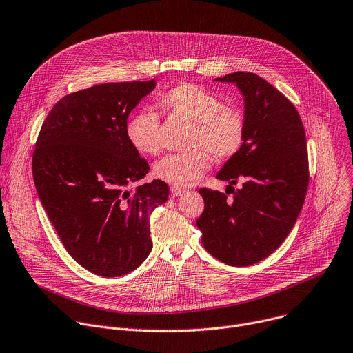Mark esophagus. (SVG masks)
<instances>
[{
	"label": "esophagus",
	"mask_w": 353,
	"mask_h": 353,
	"mask_svg": "<svg viewBox=\"0 0 353 353\" xmlns=\"http://www.w3.org/2000/svg\"><path fill=\"white\" fill-rule=\"evenodd\" d=\"M185 192H186V189H183V188H181V186H171V196H174V197H179V196H182Z\"/></svg>",
	"instance_id": "obj_1"
}]
</instances>
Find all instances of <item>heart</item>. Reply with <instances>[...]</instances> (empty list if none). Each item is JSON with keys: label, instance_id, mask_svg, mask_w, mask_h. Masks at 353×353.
<instances>
[{"label": "heart", "instance_id": "heart-1", "mask_svg": "<svg viewBox=\"0 0 353 353\" xmlns=\"http://www.w3.org/2000/svg\"><path fill=\"white\" fill-rule=\"evenodd\" d=\"M156 105L163 115L192 123L186 153L170 154L154 164V175L174 186H189L201 179L211 164L232 160L243 148L246 121L243 112L224 105L211 90L181 83L163 93ZM160 118L150 110L133 114L126 123V137L140 154L156 156L160 152Z\"/></svg>", "mask_w": 353, "mask_h": 353}]
</instances>
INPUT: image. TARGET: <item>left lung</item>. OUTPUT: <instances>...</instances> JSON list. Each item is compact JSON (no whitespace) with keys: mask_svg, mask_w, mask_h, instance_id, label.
Wrapping results in <instances>:
<instances>
[{"mask_svg":"<svg viewBox=\"0 0 353 353\" xmlns=\"http://www.w3.org/2000/svg\"><path fill=\"white\" fill-rule=\"evenodd\" d=\"M216 82L241 90L246 136L241 152L217 174L234 197L199 189L204 210L196 225L211 256L246 267L276 250L296 223L309 185L306 134L295 105L263 78L234 72ZM238 180L243 188L235 191Z\"/></svg>","mask_w":353,"mask_h":353,"instance_id":"8db88e82","label":"left lung"}]
</instances>
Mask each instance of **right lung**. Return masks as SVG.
<instances>
[{
  "mask_svg": "<svg viewBox=\"0 0 353 353\" xmlns=\"http://www.w3.org/2000/svg\"><path fill=\"white\" fill-rule=\"evenodd\" d=\"M156 81L103 83L62 97L48 112L33 152V179L66 252L86 270L121 276L152 252L150 214L170 188L126 137L130 111Z\"/></svg>",
  "mask_w": 353,
  "mask_h": 353,
  "instance_id": "add662e5",
  "label": "right lung"
}]
</instances>
